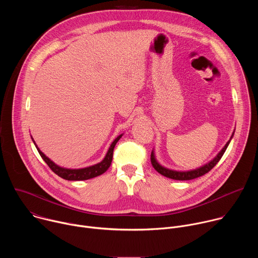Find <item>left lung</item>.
<instances>
[{
  "mask_svg": "<svg viewBox=\"0 0 258 258\" xmlns=\"http://www.w3.org/2000/svg\"><path fill=\"white\" fill-rule=\"evenodd\" d=\"M235 133V131H234ZM234 133L232 134L230 140L227 142V144L224 146V148L220 150L217 155L211 159L210 161H208L207 163H205L204 165L202 166H199L197 168H194V169H190V170H174V169H170V168H167L163 165H161L156 156H155V151L154 149L152 150V153H151V162H152V165L153 167L162 175L166 176V177H169V178H172V179H176V180H189V179H193V178H196V177H199L205 173H207L209 170H211L214 165L220 160V158L223 157L224 153L226 152L228 146L231 142V140L233 139V136H234Z\"/></svg>",
  "mask_w": 258,
  "mask_h": 258,
  "instance_id": "8db88e82",
  "label": "left lung"
}]
</instances>
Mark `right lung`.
Segmentation results:
<instances>
[{
    "mask_svg": "<svg viewBox=\"0 0 258 258\" xmlns=\"http://www.w3.org/2000/svg\"><path fill=\"white\" fill-rule=\"evenodd\" d=\"M123 136V134L119 135L117 138H115V140L112 142V144L110 145L109 149L105 155V157L103 158L102 161L91 165V166H87L84 168H66L63 166H60L58 164H56L53 160H51L49 157H47L38 147V145L35 144L34 140L31 137V140L35 146V148L38 149L41 157L44 159V161L49 165V167L56 173L58 174L60 177L67 179V180H86V179H90L93 177H96L98 175L103 174L109 167L111 165L112 162V157H113V149L116 145V143L119 141V139Z\"/></svg>",
    "mask_w": 258,
    "mask_h": 258,
    "instance_id": "right-lung-1",
    "label": "right lung"
}]
</instances>
